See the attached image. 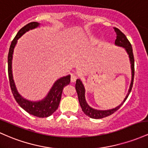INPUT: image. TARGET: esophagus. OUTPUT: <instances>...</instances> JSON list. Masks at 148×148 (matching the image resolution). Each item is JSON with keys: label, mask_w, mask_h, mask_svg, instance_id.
I'll list each match as a JSON object with an SVG mask.
<instances>
[{"label": "esophagus", "mask_w": 148, "mask_h": 148, "mask_svg": "<svg viewBox=\"0 0 148 148\" xmlns=\"http://www.w3.org/2000/svg\"><path fill=\"white\" fill-rule=\"evenodd\" d=\"M77 79V75L75 74H72L71 75V82H76V80Z\"/></svg>", "instance_id": "34e87169"}]
</instances>
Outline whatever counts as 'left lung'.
<instances>
[{
	"mask_svg": "<svg viewBox=\"0 0 148 148\" xmlns=\"http://www.w3.org/2000/svg\"><path fill=\"white\" fill-rule=\"evenodd\" d=\"M115 32L116 34V38L115 40V44L118 46L123 47L126 50L127 53L129 54L130 62L131 64V72H132V78H131V85H130V88L128 94L126 95V98H124V101L121 103V105L117 106L116 108L112 109V110H95V109L90 108L88 105L85 99V88H84V85H83L82 81L80 79H77L76 82V90H77V94H78V98H79V104L81 105V108L82 109V111L84 112L86 115H87L89 117L92 118V119H102V118L106 117V116H110V115L114 113L116 110H118L120 108V107L124 103L126 100L127 99L128 96L129 95L130 92L131 91L132 89L133 84H134V53H133V49L132 46H131V43L129 40L127 39L126 36L124 34H123L119 29L114 27Z\"/></svg>",
	"mask_w": 148,
	"mask_h": 148,
	"instance_id": "obj_1",
	"label": "left lung"
}]
</instances>
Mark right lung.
Returning <instances> with one entry per match:
<instances>
[{
	"instance_id": "1",
	"label": "right lung",
	"mask_w": 148,
	"mask_h": 148,
	"mask_svg": "<svg viewBox=\"0 0 148 148\" xmlns=\"http://www.w3.org/2000/svg\"><path fill=\"white\" fill-rule=\"evenodd\" d=\"M39 23L36 22H30L22 27L17 34L16 36L12 40L10 47L8 56V70L11 90H12L14 99L19 104V106L30 114L38 116V117L43 118L50 116L58 108L61 100L63 88L66 85L69 84V82H70V75L63 77L57 80L44 99L40 100V101L32 102L22 98L18 93L17 89H16L15 85H14L12 73V54H13L14 48L17 43V40L26 32H28L30 29L36 28L37 27L39 26Z\"/></svg>"
}]
</instances>
